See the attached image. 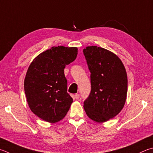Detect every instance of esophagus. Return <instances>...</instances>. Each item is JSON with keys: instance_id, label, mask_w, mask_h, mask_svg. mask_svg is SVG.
<instances>
[{"instance_id": "34e87169", "label": "esophagus", "mask_w": 153, "mask_h": 153, "mask_svg": "<svg viewBox=\"0 0 153 153\" xmlns=\"http://www.w3.org/2000/svg\"><path fill=\"white\" fill-rule=\"evenodd\" d=\"M74 98H76V100H78L79 98V94H76L74 95Z\"/></svg>"}]
</instances>
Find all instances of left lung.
I'll return each instance as SVG.
<instances>
[{"mask_svg": "<svg viewBox=\"0 0 153 153\" xmlns=\"http://www.w3.org/2000/svg\"><path fill=\"white\" fill-rule=\"evenodd\" d=\"M90 71L91 92L84 103L86 114L101 123L115 117L126 100L128 78L120 58L113 52L97 46L83 50Z\"/></svg>", "mask_w": 153, "mask_h": 153, "instance_id": "1", "label": "left lung"}]
</instances>
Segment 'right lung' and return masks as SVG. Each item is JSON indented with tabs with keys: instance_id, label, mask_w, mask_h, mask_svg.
<instances>
[{
	"instance_id": "1",
	"label": "right lung",
	"mask_w": 153,
	"mask_h": 153,
	"mask_svg": "<svg viewBox=\"0 0 153 153\" xmlns=\"http://www.w3.org/2000/svg\"><path fill=\"white\" fill-rule=\"evenodd\" d=\"M75 47H52L30 63L24 81L29 107L42 120L55 123L65 117L73 102L67 92L66 65L76 59Z\"/></svg>"
}]
</instances>
